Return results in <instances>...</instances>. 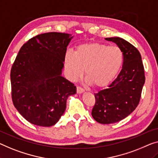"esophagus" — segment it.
Segmentation results:
<instances>
[{
	"instance_id": "obj_1",
	"label": "esophagus",
	"mask_w": 158,
	"mask_h": 158,
	"mask_svg": "<svg viewBox=\"0 0 158 158\" xmlns=\"http://www.w3.org/2000/svg\"><path fill=\"white\" fill-rule=\"evenodd\" d=\"M84 91V89H82L81 87H80V86H77V94H81V93H83Z\"/></svg>"
}]
</instances>
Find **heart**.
Masks as SVG:
<instances>
[{
    "instance_id": "heart-1",
    "label": "heart",
    "mask_w": 158,
    "mask_h": 158,
    "mask_svg": "<svg viewBox=\"0 0 158 158\" xmlns=\"http://www.w3.org/2000/svg\"><path fill=\"white\" fill-rule=\"evenodd\" d=\"M123 62V54L118 47L97 42L80 44L74 54L68 52L64 57L65 69L72 81L81 78L85 70L87 83L96 88L110 83Z\"/></svg>"
}]
</instances>
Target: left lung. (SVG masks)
Listing matches in <instances>:
<instances>
[{"instance_id": "1", "label": "left lung", "mask_w": 158, "mask_h": 158, "mask_svg": "<svg viewBox=\"0 0 158 158\" xmlns=\"http://www.w3.org/2000/svg\"><path fill=\"white\" fill-rule=\"evenodd\" d=\"M105 40L121 49L123 64L109 87L94 94L96 102L91 115L98 123L110 124L124 119L138 106L145 77L141 55L133 44L118 37Z\"/></svg>"}]
</instances>
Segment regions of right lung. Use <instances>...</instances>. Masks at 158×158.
<instances>
[{
    "mask_svg": "<svg viewBox=\"0 0 158 158\" xmlns=\"http://www.w3.org/2000/svg\"><path fill=\"white\" fill-rule=\"evenodd\" d=\"M72 35L48 32L23 44L11 68L12 100L28 122L43 127L57 123L67 99L77 93L74 84L62 76Z\"/></svg>",
    "mask_w": 158,
    "mask_h": 158,
    "instance_id": "right-lung-1",
    "label": "right lung"
}]
</instances>
